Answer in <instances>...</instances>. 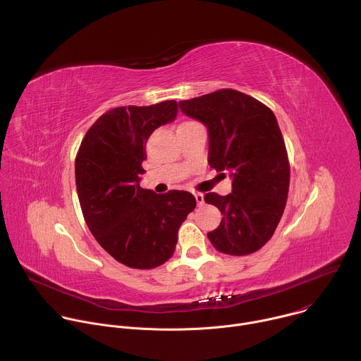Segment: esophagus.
I'll list each match as a JSON object with an SVG mask.
<instances>
[{
    "label": "esophagus",
    "instance_id": "obj_1",
    "mask_svg": "<svg viewBox=\"0 0 361 361\" xmlns=\"http://www.w3.org/2000/svg\"><path fill=\"white\" fill-rule=\"evenodd\" d=\"M194 197H195V201H197L198 205H202V204H204V195H202L201 192H195Z\"/></svg>",
    "mask_w": 361,
    "mask_h": 361
}]
</instances>
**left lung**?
<instances>
[{
  "instance_id": "1",
  "label": "left lung",
  "mask_w": 361,
  "mask_h": 361,
  "mask_svg": "<svg viewBox=\"0 0 361 361\" xmlns=\"http://www.w3.org/2000/svg\"><path fill=\"white\" fill-rule=\"evenodd\" d=\"M180 110L209 131V164L228 171L231 192H209L204 201L221 212L220 226L207 233L221 252L245 255L262 248L283 216L290 166L273 111L235 90H219L178 102Z\"/></svg>"
}]
</instances>
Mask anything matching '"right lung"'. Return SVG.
I'll list each match as a JSON object with an SVG mask.
<instances>
[{
  "label": "right lung",
  "instance_id": "obj_1",
  "mask_svg": "<svg viewBox=\"0 0 361 361\" xmlns=\"http://www.w3.org/2000/svg\"><path fill=\"white\" fill-rule=\"evenodd\" d=\"M174 99L148 107H118L87 131L75 159V184L85 223L110 255L131 269L166 263L195 198L188 191L156 194L140 187L145 142L177 117Z\"/></svg>",
  "mask_w": 361,
  "mask_h": 361
}]
</instances>
